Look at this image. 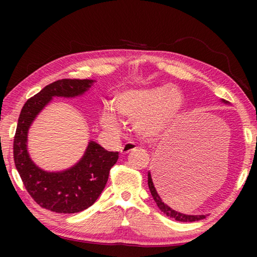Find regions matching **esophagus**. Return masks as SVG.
Masks as SVG:
<instances>
[{"mask_svg":"<svg viewBox=\"0 0 257 257\" xmlns=\"http://www.w3.org/2000/svg\"><path fill=\"white\" fill-rule=\"evenodd\" d=\"M137 149H138V147L135 146V144H133V143H125V144L122 147H121L120 153L125 155V154L132 153V152H134V151H136Z\"/></svg>","mask_w":257,"mask_h":257,"instance_id":"34e87169","label":"esophagus"}]
</instances>
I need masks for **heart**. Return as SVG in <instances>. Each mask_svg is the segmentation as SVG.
Returning <instances> with one entry per match:
<instances>
[{
  "mask_svg": "<svg viewBox=\"0 0 257 257\" xmlns=\"http://www.w3.org/2000/svg\"><path fill=\"white\" fill-rule=\"evenodd\" d=\"M186 99L175 85L130 87L115 95L113 106L121 119L133 122V129L144 141H156L179 122ZM101 124L111 135L120 133V123L111 112L101 116Z\"/></svg>",
  "mask_w": 257,
  "mask_h": 257,
  "instance_id": "obj_1",
  "label": "heart"
}]
</instances>
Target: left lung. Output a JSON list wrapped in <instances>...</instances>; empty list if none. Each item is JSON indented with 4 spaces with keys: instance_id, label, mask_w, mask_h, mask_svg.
<instances>
[{
    "instance_id": "1",
    "label": "left lung",
    "mask_w": 257,
    "mask_h": 257,
    "mask_svg": "<svg viewBox=\"0 0 257 257\" xmlns=\"http://www.w3.org/2000/svg\"><path fill=\"white\" fill-rule=\"evenodd\" d=\"M221 102L224 103V104H229V102L228 101H224V99H221ZM147 177H149V179H147V184H149V188L151 190L152 196H153V199L155 201L156 205H158V207L164 213V214H167L168 216H170V217H172V219H175L177 221H181V222H194V221H198V220L205 219L207 214L206 215H204V214H201V215H191V214H185V213H180V212H178L176 210H173V208H171L170 206L168 205L167 201H165L162 195H161L160 189L158 188V191L156 190V188H158V186L156 187H155L156 184L154 185V182H153V179H152V176H151V172L150 171H149V175H147Z\"/></svg>"
}]
</instances>
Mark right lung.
Segmentation results:
<instances>
[{
  "instance_id": "right-lung-1",
  "label": "right lung",
  "mask_w": 257,
  "mask_h": 257,
  "mask_svg": "<svg viewBox=\"0 0 257 257\" xmlns=\"http://www.w3.org/2000/svg\"><path fill=\"white\" fill-rule=\"evenodd\" d=\"M95 80L61 79L45 86L29 98L20 112L14 142L17 170L26 189L38 205L56 213H78L96 202L105 187L118 152H108L89 141L81 159L62 171H46L30 158L27 142L30 125L53 97L73 98L84 95Z\"/></svg>"
}]
</instances>
